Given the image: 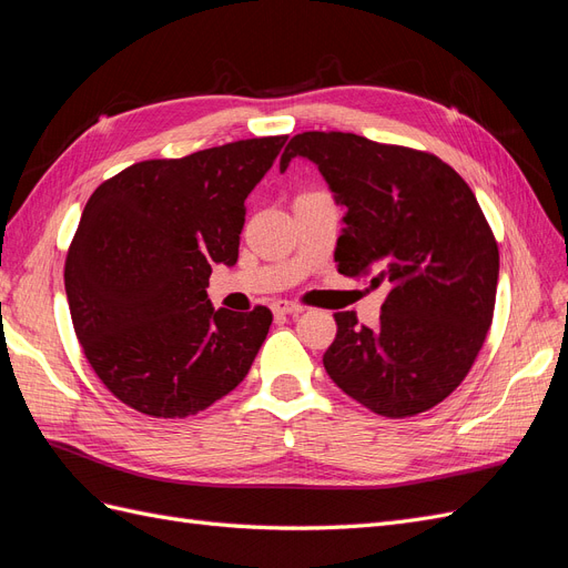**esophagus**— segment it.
<instances>
[{
	"instance_id": "obj_1",
	"label": "esophagus",
	"mask_w": 568,
	"mask_h": 568,
	"mask_svg": "<svg viewBox=\"0 0 568 568\" xmlns=\"http://www.w3.org/2000/svg\"><path fill=\"white\" fill-rule=\"evenodd\" d=\"M272 311H274V315H301L303 305L291 303V301H277V303H272Z\"/></svg>"
}]
</instances>
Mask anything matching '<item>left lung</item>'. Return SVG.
Segmentation results:
<instances>
[{"label": "left lung", "instance_id": "left-lung-1", "mask_svg": "<svg viewBox=\"0 0 568 568\" xmlns=\"http://www.w3.org/2000/svg\"><path fill=\"white\" fill-rule=\"evenodd\" d=\"M317 165L346 209L338 272L386 284L379 324L336 313L322 363L332 382L382 417L432 409L462 384L493 322L500 253L484 211L432 153L351 132H303L282 153Z\"/></svg>", "mask_w": 568, "mask_h": 568}]
</instances>
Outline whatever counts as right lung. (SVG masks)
Returning <instances> with one entry per match:
<instances>
[{"mask_svg":"<svg viewBox=\"0 0 568 568\" xmlns=\"http://www.w3.org/2000/svg\"><path fill=\"white\" fill-rule=\"evenodd\" d=\"M286 136L142 161L97 186L65 257V296L84 357L149 417L182 419L246 379L272 313L213 307V265L232 267L246 196Z\"/></svg>","mask_w":568,"mask_h":568,"instance_id":"add662e5","label":"right lung"}]
</instances>
